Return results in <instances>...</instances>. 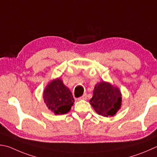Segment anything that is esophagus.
Wrapping results in <instances>:
<instances>
[{
    "instance_id": "esophagus-1",
    "label": "esophagus",
    "mask_w": 157,
    "mask_h": 157,
    "mask_svg": "<svg viewBox=\"0 0 157 157\" xmlns=\"http://www.w3.org/2000/svg\"><path fill=\"white\" fill-rule=\"evenodd\" d=\"M86 98H87L86 94H84V95H82V97H80V98H78V100H86Z\"/></svg>"
}]
</instances>
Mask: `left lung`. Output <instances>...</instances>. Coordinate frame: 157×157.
Here are the masks:
<instances>
[{
  "instance_id": "1",
  "label": "left lung",
  "mask_w": 157,
  "mask_h": 157,
  "mask_svg": "<svg viewBox=\"0 0 157 157\" xmlns=\"http://www.w3.org/2000/svg\"><path fill=\"white\" fill-rule=\"evenodd\" d=\"M90 104L99 115L113 117L121 106V93L118 87L102 81L95 84Z\"/></svg>"
}]
</instances>
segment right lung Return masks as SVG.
<instances>
[{
    "instance_id": "1",
    "label": "right lung",
    "mask_w": 157,
    "mask_h": 157,
    "mask_svg": "<svg viewBox=\"0 0 157 157\" xmlns=\"http://www.w3.org/2000/svg\"><path fill=\"white\" fill-rule=\"evenodd\" d=\"M43 99L48 108L56 115L69 112L75 101L69 88L58 78L48 83L44 90Z\"/></svg>"
}]
</instances>
